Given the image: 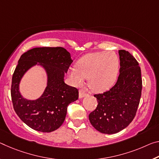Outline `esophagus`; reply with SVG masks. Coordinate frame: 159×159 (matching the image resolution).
Listing matches in <instances>:
<instances>
[{
  "mask_svg": "<svg viewBox=\"0 0 159 159\" xmlns=\"http://www.w3.org/2000/svg\"><path fill=\"white\" fill-rule=\"evenodd\" d=\"M87 95L84 90H79V98H83Z\"/></svg>",
  "mask_w": 159,
  "mask_h": 159,
  "instance_id": "esophagus-1",
  "label": "esophagus"
}]
</instances>
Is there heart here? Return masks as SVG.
I'll return each mask as SVG.
<instances>
[{
  "instance_id": "1",
  "label": "heart",
  "mask_w": 159,
  "mask_h": 159,
  "mask_svg": "<svg viewBox=\"0 0 159 159\" xmlns=\"http://www.w3.org/2000/svg\"><path fill=\"white\" fill-rule=\"evenodd\" d=\"M119 58L113 51L97 52L84 55L69 72L70 79L77 86L83 85L85 79L95 93H102L113 86L119 74Z\"/></svg>"
}]
</instances>
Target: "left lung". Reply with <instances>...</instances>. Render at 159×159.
<instances>
[{
    "label": "left lung",
    "instance_id": "obj_1",
    "mask_svg": "<svg viewBox=\"0 0 159 159\" xmlns=\"http://www.w3.org/2000/svg\"><path fill=\"white\" fill-rule=\"evenodd\" d=\"M119 55L120 69L117 83L108 91L94 95L98 104L89 116L93 127L103 134H115L132 122L142 95L139 63L125 50H119Z\"/></svg>",
    "mask_w": 159,
    "mask_h": 159
}]
</instances>
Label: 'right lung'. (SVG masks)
<instances>
[{"label": "right lung", "instance_id": "1", "mask_svg": "<svg viewBox=\"0 0 159 159\" xmlns=\"http://www.w3.org/2000/svg\"><path fill=\"white\" fill-rule=\"evenodd\" d=\"M73 62L63 47H36L20 58L12 78L11 98L17 116L28 127L42 132H51L61 127L67 107L79 98V90L64 83V74ZM40 65L46 70L48 85L38 99L30 101L21 96L19 85L30 67Z\"/></svg>", "mask_w": 159, "mask_h": 159}]
</instances>
